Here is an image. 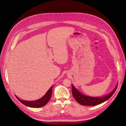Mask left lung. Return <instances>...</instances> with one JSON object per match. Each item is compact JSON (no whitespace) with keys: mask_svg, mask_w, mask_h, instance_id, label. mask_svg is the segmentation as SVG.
<instances>
[{"mask_svg":"<svg viewBox=\"0 0 126 126\" xmlns=\"http://www.w3.org/2000/svg\"><path fill=\"white\" fill-rule=\"evenodd\" d=\"M72 93L74 97L78 103L83 106H96L108 100L114 94L117 87V85L115 89L109 94L103 97H91L85 95L79 92L72 85Z\"/></svg>","mask_w":126,"mask_h":126,"instance_id":"left-lung-1","label":"left lung"}]
</instances>
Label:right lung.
Wrapping results in <instances>:
<instances>
[{
	"label": "right lung",
	"instance_id": "add662e5",
	"mask_svg": "<svg viewBox=\"0 0 126 126\" xmlns=\"http://www.w3.org/2000/svg\"><path fill=\"white\" fill-rule=\"evenodd\" d=\"M52 87H53V86H52L49 89L47 92H46V94L43 97H42L41 98H40L39 100L36 101H23V100H20V99L19 97H18L16 95L15 96L19 102H20L22 104L26 106L32 107V108L41 107L45 106L50 100L51 96Z\"/></svg>",
	"mask_w": 126,
	"mask_h": 126
}]
</instances>
